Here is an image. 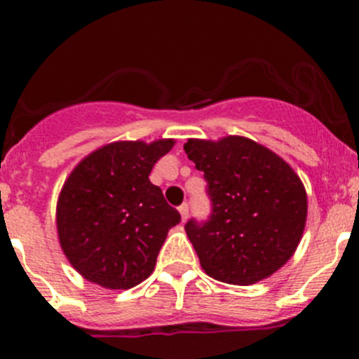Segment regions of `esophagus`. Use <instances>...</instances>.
Returning <instances> with one entry per match:
<instances>
[{
    "instance_id": "1",
    "label": "esophagus",
    "mask_w": 359,
    "mask_h": 359,
    "mask_svg": "<svg viewBox=\"0 0 359 359\" xmlns=\"http://www.w3.org/2000/svg\"><path fill=\"white\" fill-rule=\"evenodd\" d=\"M179 212H180V217H182V222H186L187 217H189V205H187V203L180 205Z\"/></svg>"
}]
</instances>
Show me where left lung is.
Segmentation results:
<instances>
[{"label": "left lung", "instance_id": "obj_1", "mask_svg": "<svg viewBox=\"0 0 359 359\" xmlns=\"http://www.w3.org/2000/svg\"><path fill=\"white\" fill-rule=\"evenodd\" d=\"M187 158L205 173L212 213L191 219L187 238L213 280L253 285L287 264L302 238L307 194L293 168L247 137L189 139Z\"/></svg>", "mask_w": 359, "mask_h": 359}]
</instances>
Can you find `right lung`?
Wrapping results in <instances>:
<instances>
[{
	"label": "right lung",
	"instance_id": "obj_1",
	"mask_svg": "<svg viewBox=\"0 0 359 359\" xmlns=\"http://www.w3.org/2000/svg\"><path fill=\"white\" fill-rule=\"evenodd\" d=\"M173 144H107L67 177L57 201V233L64 255L85 280L128 290L151 276L166 234L180 222V213L149 180L154 163Z\"/></svg>",
	"mask_w": 359,
	"mask_h": 359
}]
</instances>
